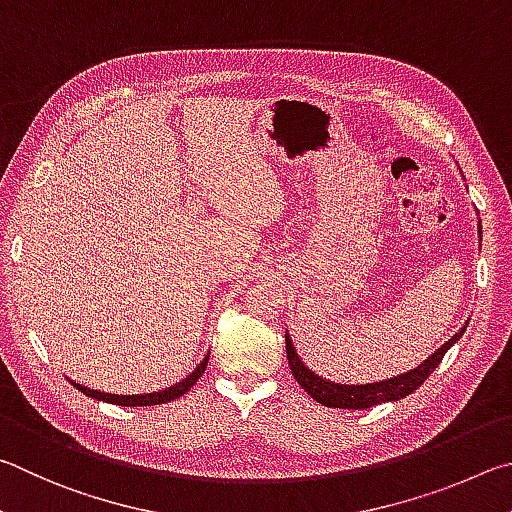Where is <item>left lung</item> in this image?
Returning <instances> with one entry per match:
<instances>
[{"label": "left lung", "instance_id": "1", "mask_svg": "<svg viewBox=\"0 0 512 512\" xmlns=\"http://www.w3.org/2000/svg\"><path fill=\"white\" fill-rule=\"evenodd\" d=\"M465 333V328H461L450 342H445L438 351L427 357V360L411 369L409 373H402L398 378L391 380H382V382H371V384H335L328 382L319 375L306 369V364L299 360L297 351L290 342V337H285V351H288V362H290V371L294 375V380L301 384L303 391H308L310 398H315L321 402L324 407H339V409H369L373 405H380V402H389V400H400L414 393L420 384H423L429 375L434 373V369L441 364L443 355L450 351V346L456 344V339Z\"/></svg>", "mask_w": 512, "mask_h": 512}]
</instances>
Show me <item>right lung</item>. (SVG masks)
<instances>
[{"label": "right lung", "instance_id": "add662e5", "mask_svg": "<svg viewBox=\"0 0 512 512\" xmlns=\"http://www.w3.org/2000/svg\"><path fill=\"white\" fill-rule=\"evenodd\" d=\"M206 364H209V355L204 357L202 364L197 366V369L188 375L186 380H182L175 387H168L164 391H155V393H143V396H114V393H101V391H94V389H87L83 384H76L71 382L74 387L85 393L89 398H96V400H103V402H112V405H121V407H150V405H164V402L175 400L179 396H184V393L193 387V384L202 378V373L206 369Z\"/></svg>", "mask_w": 512, "mask_h": 512}]
</instances>
